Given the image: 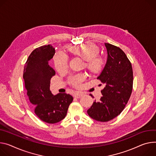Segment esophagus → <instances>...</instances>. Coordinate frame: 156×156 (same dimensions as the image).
Segmentation results:
<instances>
[{
  "mask_svg": "<svg viewBox=\"0 0 156 156\" xmlns=\"http://www.w3.org/2000/svg\"><path fill=\"white\" fill-rule=\"evenodd\" d=\"M83 95V94L81 92H76L74 94V96L76 98H80Z\"/></svg>",
  "mask_w": 156,
  "mask_h": 156,
  "instance_id": "1",
  "label": "esophagus"
}]
</instances>
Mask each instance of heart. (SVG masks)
Masks as SVG:
<instances>
[{
	"mask_svg": "<svg viewBox=\"0 0 156 156\" xmlns=\"http://www.w3.org/2000/svg\"><path fill=\"white\" fill-rule=\"evenodd\" d=\"M68 49L73 54L86 60V66L91 72H95L100 69L101 60L97 56L99 48L96 45L86 43L79 45L69 46ZM53 62L56 70L62 72L68 68V57L65 53L57 51L53 56ZM85 79L86 75L84 73H78L69 77V83L75 87H80L81 83Z\"/></svg>",
	"mask_w": 156,
	"mask_h": 156,
	"instance_id": "heart-1",
	"label": "heart"
}]
</instances>
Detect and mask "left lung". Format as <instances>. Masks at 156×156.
<instances>
[{"mask_svg":"<svg viewBox=\"0 0 156 156\" xmlns=\"http://www.w3.org/2000/svg\"><path fill=\"white\" fill-rule=\"evenodd\" d=\"M108 58L97 79L105 84L99 101L87 111L93 119L107 122L117 117L124 109L132 93L133 72L131 63L119 47L105 43ZM90 96H93L91 94Z\"/></svg>","mask_w":156,"mask_h":156,"instance_id":"1","label":"left lung"}]
</instances>
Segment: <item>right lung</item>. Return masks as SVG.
<instances>
[{"mask_svg":"<svg viewBox=\"0 0 156 156\" xmlns=\"http://www.w3.org/2000/svg\"><path fill=\"white\" fill-rule=\"evenodd\" d=\"M51 45L35 49L28 58L23 69L25 88L35 115L47 123L54 124L63 119L73 97L66 93L53 95L50 90V80L55 75L48 62L55 55Z\"/></svg>","mask_w":156,"mask_h":156,"instance_id":"add662e5","label":"right lung"}]
</instances>
